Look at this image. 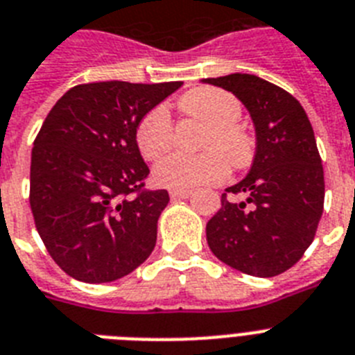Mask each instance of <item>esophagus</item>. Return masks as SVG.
Segmentation results:
<instances>
[{"label": "esophagus", "mask_w": 355, "mask_h": 355, "mask_svg": "<svg viewBox=\"0 0 355 355\" xmlns=\"http://www.w3.org/2000/svg\"><path fill=\"white\" fill-rule=\"evenodd\" d=\"M191 193V189H171L169 196H171L173 200H180V198H189Z\"/></svg>", "instance_id": "1"}]
</instances>
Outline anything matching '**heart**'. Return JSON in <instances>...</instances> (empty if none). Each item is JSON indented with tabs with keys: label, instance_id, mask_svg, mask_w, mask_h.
Here are the masks:
<instances>
[{
	"label": "heart",
	"instance_id": "heart-1",
	"mask_svg": "<svg viewBox=\"0 0 355 355\" xmlns=\"http://www.w3.org/2000/svg\"><path fill=\"white\" fill-rule=\"evenodd\" d=\"M178 112L184 117L205 124L200 139L204 153L195 157L169 155L153 169L155 182L168 189H193L198 186H218L234 169L247 168L254 155V141L238 121L242 104L220 88L202 86L178 99ZM139 151L146 160L168 153L173 144V122L162 106H157L141 119L135 132Z\"/></svg>",
	"mask_w": 355,
	"mask_h": 355
}]
</instances>
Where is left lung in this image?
Wrapping results in <instances>:
<instances>
[{
    "label": "left lung",
    "instance_id": "left-lung-1",
    "mask_svg": "<svg viewBox=\"0 0 355 355\" xmlns=\"http://www.w3.org/2000/svg\"><path fill=\"white\" fill-rule=\"evenodd\" d=\"M205 83L236 95L256 128L251 171L225 189L205 225L209 249L236 270L278 276L305 254L323 214V164L312 124L296 97L260 77L231 73ZM234 194L248 200L234 202Z\"/></svg>",
    "mask_w": 355,
    "mask_h": 355
}]
</instances>
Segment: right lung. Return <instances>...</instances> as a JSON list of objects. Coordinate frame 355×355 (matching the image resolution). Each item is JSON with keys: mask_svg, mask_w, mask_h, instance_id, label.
<instances>
[{"mask_svg": "<svg viewBox=\"0 0 355 355\" xmlns=\"http://www.w3.org/2000/svg\"><path fill=\"white\" fill-rule=\"evenodd\" d=\"M180 81L77 85L62 95L34 141L31 207L52 260L68 276L106 284L153 251L166 189H148L135 141L146 113Z\"/></svg>", "mask_w": 355, "mask_h": 355, "instance_id": "add662e5", "label": "right lung"}]
</instances>
